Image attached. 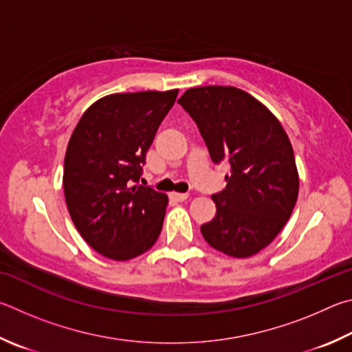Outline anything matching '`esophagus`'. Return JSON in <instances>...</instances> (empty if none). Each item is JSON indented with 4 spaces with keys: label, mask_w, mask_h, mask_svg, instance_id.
<instances>
[{
    "label": "esophagus",
    "mask_w": 352,
    "mask_h": 352,
    "mask_svg": "<svg viewBox=\"0 0 352 352\" xmlns=\"http://www.w3.org/2000/svg\"><path fill=\"white\" fill-rule=\"evenodd\" d=\"M170 196H171V199H175L177 202H184V201L188 199L187 193H171Z\"/></svg>",
    "instance_id": "34e87169"
}]
</instances>
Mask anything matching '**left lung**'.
<instances>
[{"instance_id": "1", "label": "left lung", "mask_w": 352, "mask_h": 352, "mask_svg": "<svg viewBox=\"0 0 352 352\" xmlns=\"http://www.w3.org/2000/svg\"><path fill=\"white\" fill-rule=\"evenodd\" d=\"M177 103L198 125L214 164L229 160L227 186L212 196L217 214L201 226L206 241L223 254L248 258L274 241L298 196L294 150L278 119L233 86H201Z\"/></svg>"}]
</instances>
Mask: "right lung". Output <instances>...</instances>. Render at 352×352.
<instances>
[{
  "mask_svg": "<svg viewBox=\"0 0 352 352\" xmlns=\"http://www.w3.org/2000/svg\"><path fill=\"white\" fill-rule=\"evenodd\" d=\"M173 91L111 94L85 111L67 144L63 188L71 219L98 254L126 261L157 241L168 198L140 186L142 165Z\"/></svg>",
  "mask_w": 352,
  "mask_h": 352,
  "instance_id": "obj_1",
  "label": "right lung"
}]
</instances>
